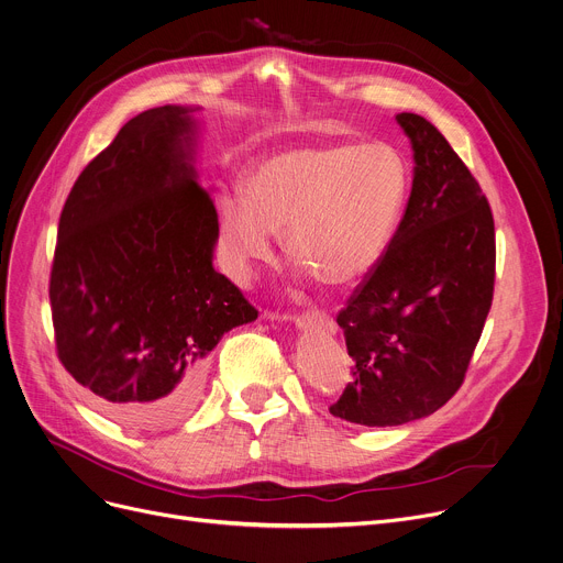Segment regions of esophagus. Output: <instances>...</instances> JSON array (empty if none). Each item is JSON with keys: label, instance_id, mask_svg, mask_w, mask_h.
<instances>
[{"label": "esophagus", "instance_id": "34e87169", "mask_svg": "<svg viewBox=\"0 0 563 563\" xmlns=\"http://www.w3.org/2000/svg\"><path fill=\"white\" fill-rule=\"evenodd\" d=\"M268 320H290L297 327H309V324H318L324 329L333 331V322L329 320V316L320 313V311H309V313H301V316H288V313H275V311H266L264 313Z\"/></svg>", "mask_w": 563, "mask_h": 563}]
</instances>
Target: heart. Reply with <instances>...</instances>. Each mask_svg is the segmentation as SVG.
Wrapping results in <instances>:
<instances>
[{"instance_id":"b5f03b06","label":"heart","mask_w":563,"mask_h":563,"mask_svg":"<svg viewBox=\"0 0 563 563\" xmlns=\"http://www.w3.org/2000/svg\"><path fill=\"white\" fill-rule=\"evenodd\" d=\"M410 189L408 166L387 144L290 148L258 164L247 196L219 198L228 264L247 279L271 262L273 234L286 236L290 262L322 286L361 284L390 247Z\"/></svg>"}]
</instances>
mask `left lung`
<instances>
[{
    "label": "left lung",
    "instance_id": "obj_1",
    "mask_svg": "<svg viewBox=\"0 0 563 563\" xmlns=\"http://www.w3.org/2000/svg\"><path fill=\"white\" fill-rule=\"evenodd\" d=\"M415 178L380 264L338 313L354 378L329 408L361 426H399L440 410L464 383L494 299L492 207L435 125L397 114Z\"/></svg>",
    "mask_w": 563,
    "mask_h": 563
}]
</instances>
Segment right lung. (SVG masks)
<instances>
[{
  "instance_id": "obj_1",
  "label": "right lung",
  "mask_w": 563,
  "mask_h": 563,
  "mask_svg": "<svg viewBox=\"0 0 563 563\" xmlns=\"http://www.w3.org/2000/svg\"><path fill=\"white\" fill-rule=\"evenodd\" d=\"M191 112L133 117L82 168L49 277L63 367L103 415L148 432L189 415L207 354L258 316L211 266L219 213L196 180Z\"/></svg>"
}]
</instances>
